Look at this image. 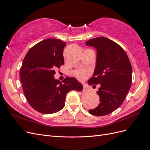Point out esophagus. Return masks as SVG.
I'll return each mask as SVG.
<instances>
[{
    "label": "esophagus",
    "instance_id": "esophagus-1",
    "mask_svg": "<svg viewBox=\"0 0 150 150\" xmlns=\"http://www.w3.org/2000/svg\"><path fill=\"white\" fill-rule=\"evenodd\" d=\"M89 90V87L88 86L87 84H83V91H87Z\"/></svg>",
    "mask_w": 150,
    "mask_h": 150
}]
</instances>
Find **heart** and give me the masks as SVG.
<instances>
[{"label":"heart","mask_w":150,"mask_h":150,"mask_svg":"<svg viewBox=\"0 0 150 150\" xmlns=\"http://www.w3.org/2000/svg\"><path fill=\"white\" fill-rule=\"evenodd\" d=\"M75 76L81 79H84L86 75V71L83 69H78L74 72Z\"/></svg>","instance_id":"obj_1"}]
</instances>
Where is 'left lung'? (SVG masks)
<instances>
[{
    "label": "left lung",
    "mask_w": 150,
    "mask_h": 150,
    "mask_svg": "<svg viewBox=\"0 0 150 150\" xmlns=\"http://www.w3.org/2000/svg\"><path fill=\"white\" fill-rule=\"evenodd\" d=\"M96 49V64L89 85L98 84L96 92L100 103L89 112L94 116L110 114L118 108L129 91L132 67L126 52L120 45L105 37L91 39L85 42Z\"/></svg>",
    "instance_id": "left-lung-1"
}]
</instances>
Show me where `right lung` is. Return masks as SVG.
<instances>
[{"label":"right lung","instance_id":"1","mask_svg":"<svg viewBox=\"0 0 150 150\" xmlns=\"http://www.w3.org/2000/svg\"><path fill=\"white\" fill-rule=\"evenodd\" d=\"M66 44L56 39L43 40L29 49L22 62L20 77L24 95L30 106L42 114L59 111L65 106L67 93L83 89L72 77L62 83L54 79L55 70L64 64Z\"/></svg>","mask_w":150,"mask_h":150}]
</instances>
